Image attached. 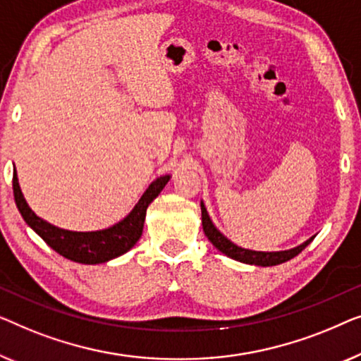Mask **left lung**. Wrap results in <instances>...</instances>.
<instances>
[{"label":"left lung","mask_w":361,"mask_h":361,"mask_svg":"<svg viewBox=\"0 0 361 361\" xmlns=\"http://www.w3.org/2000/svg\"><path fill=\"white\" fill-rule=\"evenodd\" d=\"M201 219H202V231H204L206 237L221 253H224L232 260H237L240 263H247V265H257V267H275L291 260L296 255H299L309 243L314 240V237L307 238L306 242L299 243L298 247L289 248V250H280V252H257L250 250V248L238 247L237 243L229 240L224 233H222L212 222L209 212H207L204 202L201 201Z\"/></svg>","instance_id":"1"}]
</instances>
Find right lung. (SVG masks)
Returning a JSON list of instances; mask_svg holds the SVG:
<instances>
[{
	"label": "right lung",
	"mask_w": 361,
	"mask_h": 361,
	"mask_svg": "<svg viewBox=\"0 0 361 361\" xmlns=\"http://www.w3.org/2000/svg\"><path fill=\"white\" fill-rule=\"evenodd\" d=\"M170 178L171 175H164L152 181L124 219L106 227V229L90 232L62 229V227L50 224L35 214L29 207L27 201L24 200L16 169L13 171V191L14 201H16L23 219L50 248L72 262L83 263V265H98V263L109 262L113 258L124 255L135 245L144 231L147 207L160 195Z\"/></svg>",
	"instance_id": "1"
}]
</instances>
